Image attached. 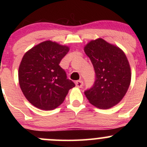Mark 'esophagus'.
I'll return each mask as SVG.
<instances>
[{"label":"esophagus","instance_id":"esophagus-1","mask_svg":"<svg viewBox=\"0 0 147 147\" xmlns=\"http://www.w3.org/2000/svg\"><path fill=\"white\" fill-rule=\"evenodd\" d=\"M75 84L78 87H82L83 86V82L82 80H78L75 82Z\"/></svg>","mask_w":147,"mask_h":147}]
</instances>
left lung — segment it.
I'll return each mask as SVG.
<instances>
[{"label":"left lung","mask_w":147,"mask_h":147,"mask_svg":"<svg viewBox=\"0 0 147 147\" xmlns=\"http://www.w3.org/2000/svg\"><path fill=\"white\" fill-rule=\"evenodd\" d=\"M94 71L92 87L84 91L89 102L100 109L117 105L131 82V69L124 52L102 38L90 41L84 47Z\"/></svg>","instance_id":"left-lung-1"}]
</instances>
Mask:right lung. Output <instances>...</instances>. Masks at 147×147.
Segmentation results:
<instances>
[{
    "label": "right lung",
    "mask_w": 147,
    "mask_h": 147,
    "mask_svg": "<svg viewBox=\"0 0 147 147\" xmlns=\"http://www.w3.org/2000/svg\"><path fill=\"white\" fill-rule=\"evenodd\" d=\"M69 50L67 46L47 40L23 56L18 69L19 84L26 99L38 109L57 108L75 86L59 65Z\"/></svg>",
    "instance_id": "1"
}]
</instances>
